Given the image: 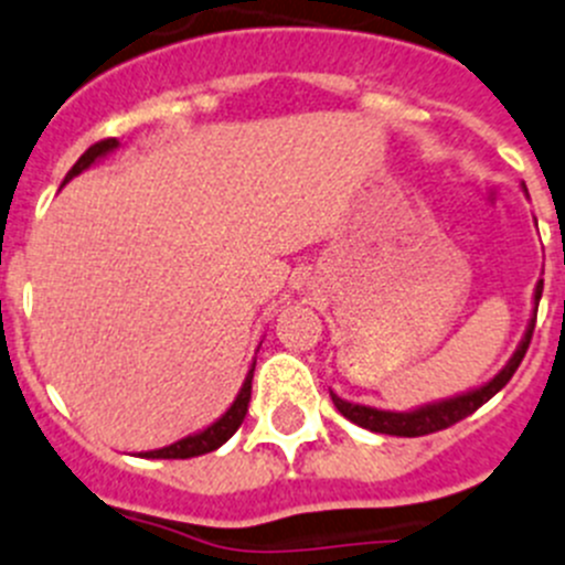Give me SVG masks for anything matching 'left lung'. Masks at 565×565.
Segmentation results:
<instances>
[{
  "label": "left lung",
  "mask_w": 565,
  "mask_h": 565,
  "mask_svg": "<svg viewBox=\"0 0 565 565\" xmlns=\"http://www.w3.org/2000/svg\"><path fill=\"white\" fill-rule=\"evenodd\" d=\"M541 292H544V281L535 284V295H532V318L526 323L524 337H521L519 348L513 351V356L508 360V365L497 373L493 379H488L479 387L466 390V393H457L451 398H440V402H429L420 404L415 409H404V413H393V409H376V407H365V404H354L340 398L337 393H331V402L334 407L345 415L351 424L362 426V429L379 431V435H398V437H420V435H431V431H440L446 426L457 424V420L468 418L471 413H477L484 402H490L504 384L513 379V373L519 371L521 360H524L526 348H530L532 340V329H535V312H537V300H541Z\"/></svg>",
  "instance_id": "left-lung-1"
}]
</instances>
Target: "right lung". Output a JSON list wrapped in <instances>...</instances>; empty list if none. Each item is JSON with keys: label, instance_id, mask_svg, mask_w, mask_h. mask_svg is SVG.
<instances>
[{"label": "right lung", "instance_id": "obj_1", "mask_svg": "<svg viewBox=\"0 0 565 565\" xmlns=\"http://www.w3.org/2000/svg\"><path fill=\"white\" fill-rule=\"evenodd\" d=\"M116 147H119V141L116 139H105V141H97V145L88 147L86 152H83L81 158H77V163L72 167V170L66 172V178H63V183H68L72 178H77L81 172H86L88 167H94V163L99 161V158H105L108 152H114ZM253 367H256V360H253L250 371H247L245 382H242L239 393H236L234 404H231L228 409H225L223 415H220L214 424H209L205 429L194 431V435H186L181 437L178 443H170V446H163V449H156V451H145L141 457H147V460H189V457H200V455H209V451L220 449L225 440H231V435H234L236 429L242 426V420H245L247 415V402H250V382H253Z\"/></svg>", "mask_w": 565, "mask_h": 565}]
</instances>
